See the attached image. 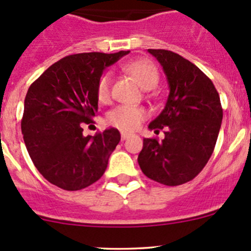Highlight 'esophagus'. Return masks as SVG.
I'll return each instance as SVG.
<instances>
[{
    "label": "esophagus",
    "mask_w": 251,
    "mask_h": 251,
    "mask_svg": "<svg viewBox=\"0 0 251 251\" xmlns=\"http://www.w3.org/2000/svg\"><path fill=\"white\" fill-rule=\"evenodd\" d=\"M130 133H127V132H121V140L123 141H125V140H127L128 137H130Z\"/></svg>",
    "instance_id": "1"
}]
</instances>
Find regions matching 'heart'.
I'll list each match as a JSON object with an SVG mask.
<instances>
[{"instance_id":"heart-1","label":"heart","mask_w":251,"mask_h":251,"mask_svg":"<svg viewBox=\"0 0 251 251\" xmlns=\"http://www.w3.org/2000/svg\"><path fill=\"white\" fill-rule=\"evenodd\" d=\"M125 70L131 75L141 87L151 90L158 83L159 73L153 63L148 60L138 59L130 62L125 65ZM110 72H105L98 78L96 86V95L100 102L107 103L110 100V86H111ZM148 116V113L143 107H130V105H118L107 114V121L114 127L121 131L136 130L141 125L142 121Z\"/></svg>"}]
</instances>
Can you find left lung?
<instances>
[{
	"mask_svg": "<svg viewBox=\"0 0 251 251\" xmlns=\"http://www.w3.org/2000/svg\"><path fill=\"white\" fill-rule=\"evenodd\" d=\"M163 67L169 97L149 130L165 128V138H144L138 155L142 173L165 186H179L197 176L209 161L222 123L214 83L197 65L177 53L148 50Z\"/></svg>",
	"mask_w": 251,
	"mask_h": 251,
	"instance_id": "8db88e82",
	"label": "left lung"
}]
</instances>
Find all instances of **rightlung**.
Returning a JSON list of instances; mask_svg holds the SVG:
<instances>
[{
	"label": "right lung",
	"instance_id": "obj_1",
	"mask_svg": "<svg viewBox=\"0 0 251 251\" xmlns=\"http://www.w3.org/2000/svg\"><path fill=\"white\" fill-rule=\"evenodd\" d=\"M128 53L68 55L45 70L27 90L23 137L34 165L54 186L78 191L104 174L120 132L110 127L85 137L82 126L97 114L98 78Z\"/></svg>",
	"mask_w": 251,
	"mask_h": 251
}]
</instances>
